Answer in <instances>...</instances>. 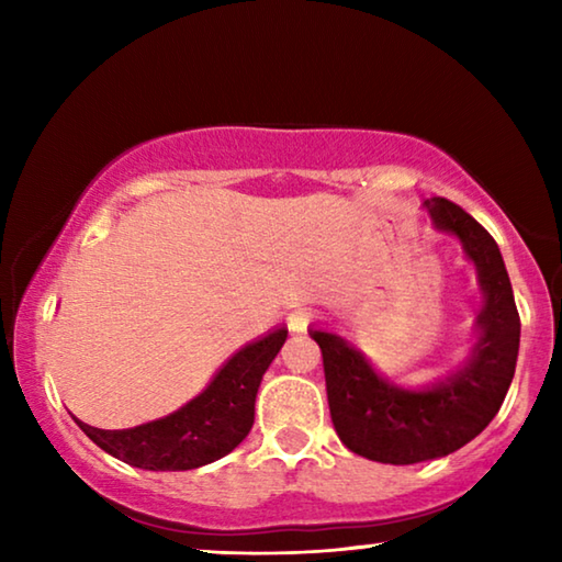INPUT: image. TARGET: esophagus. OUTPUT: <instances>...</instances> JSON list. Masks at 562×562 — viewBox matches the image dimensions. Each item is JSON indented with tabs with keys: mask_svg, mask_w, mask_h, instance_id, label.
<instances>
[{
	"mask_svg": "<svg viewBox=\"0 0 562 562\" xmlns=\"http://www.w3.org/2000/svg\"><path fill=\"white\" fill-rule=\"evenodd\" d=\"M315 322H317V317L312 315L310 310H297V312H292V315H290L288 327L300 335V331H307V327L315 325Z\"/></svg>",
	"mask_w": 562,
	"mask_h": 562,
	"instance_id": "34e87169",
	"label": "esophagus"
}]
</instances>
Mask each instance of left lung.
Returning a JSON list of instances; mask_svg holds the SVG:
<instances>
[{
	"instance_id": "obj_1",
	"label": "left lung",
	"mask_w": 562,
	"mask_h": 562,
	"mask_svg": "<svg viewBox=\"0 0 562 562\" xmlns=\"http://www.w3.org/2000/svg\"><path fill=\"white\" fill-rule=\"evenodd\" d=\"M436 231L461 240L479 270L483 310L475 345L461 369L424 389H402L331 331L310 329L322 349L335 431L369 461L408 465L441 459L475 439L498 414L516 374L520 317L501 250L486 227L446 198L424 201Z\"/></svg>"
}]
</instances>
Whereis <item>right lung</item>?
Returning <instances> with one entry per match:
<instances>
[{
	"instance_id": "add662e5",
	"label": "right lung",
	"mask_w": 562,
	"mask_h": 562,
	"mask_svg": "<svg viewBox=\"0 0 562 562\" xmlns=\"http://www.w3.org/2000/svg\"><path fill=\"white\" fill-rule=\"evenodd\" d=\"M284 339L288 329L278 327L258 341L237 349L201 394L156 422L121 431L97 429L79 418L76 424L99 449L136 469H201L205 463L223 459L250 434L262 374L278 357Z\"/></svg>"
}]
</instances>
